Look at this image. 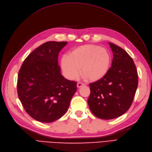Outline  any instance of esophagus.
Segmentation results:
<instances>
[{
  "label": "esophagus",
  "instance_id": "obj_1",
  "mask_svg": "<svg viewBox=\"0 0 152 152\" xmlns=\"http://www.w3.org/2000/svg\"><path fill=\"white\" fill-rule=\"evenodd\" d=\"M77 87H78V88H80L81 87H82L83 86H84V84L82 83H80V82H78L77 84Z\"/></svg>",
  "mask_w": 152,
  "mask_h": 152
}]
</instances>
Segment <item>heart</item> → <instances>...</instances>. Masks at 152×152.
<instances>
[{
    "mask_svg": "<svg viewBox=\"0 0 152 152\" xmlns=\"http://www.w3.org/2000/svg\"><path fill=\"white\" fill-rule=\"evenodd\" d=\"M111 64V56L104 47L87 44L75 48L67 56L61 60V67L64 75L74 80L80 74L88 82H96L104 78Z\"/></svg>",
    "mask_w": 152,
    "mask_h": 152,
    "instance_id": "b5f03b06",
    "label": "heart"
}]
</instances>
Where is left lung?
Returning a JSON list of instances; mask_svg holds the SVG:
<instances>
[{"label": "left lung", "instance_id": "1", "mask_svg": "<svg viewBox=\"0 0 152 152\" xmlns=\"http://www.w3.org/2000/svg\"><path fill=\"white\" fill-rule=\"evenodd\" d=\"M112 66L100 80L89 84L88 104L101 119L110 120L124 114L130 107L138 87V74L132 57L121 47L110 43Z\"/></svg>", "mask_w": 152, "mask_h": 152}]
</instances>
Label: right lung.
<instances>
[{
    "instance_id": "add662e5",
    "label": "right lung",
    "mask_w": 152,
    "mask_h": 152,
    "mask_svg": "<svg viewBox=\"0 0 152 152\" xmlns=\"http://www.w3.org/2000/svg\"><path fill=\"white\" fill-rule=\"evenodd\" d=\"M66 42L42 44L24 60L17 79V93L26 112L40 122L50 123L68 110L77 82L65 78L58 65Z\"/></svg>"
}]
</instances>
